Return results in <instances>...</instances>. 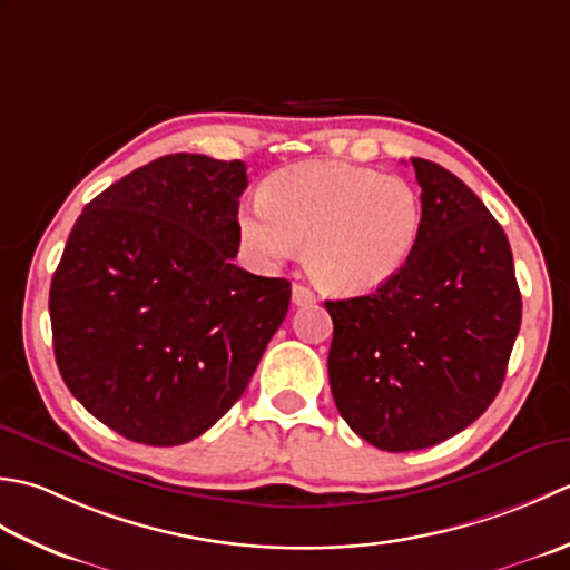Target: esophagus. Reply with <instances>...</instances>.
Wrapping results in <instances>:
<instances>
[{
	"instance_id": "1",
	"label": "esophagus",
	"mask_w": 570,
	"mask_h": 570,
	"mask_svg": "<svg viewBox=\"0 0 570 570\" xmlns=\"http://www.w3.org/2000/svg\"><path fill=\"white\" fill-rule=\"evenodd\" d=\"M293 302L297 307L309 305V302H315V293H312V289L305 285H293Z\"/></svg>"
}]
</instances>
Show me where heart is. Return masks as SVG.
<instances>
[{"instance_id": "obj_1", "label": "heart", "mask_w": 570, "mask_h": 570, "mask_svg": "<svg viewBox=\"0 0 570 570\" xmlns=\"http://www.w3.org/2000/svg\"><path fill=\"white\" fill-rule=\"evenodd\" d=\"M423 199L409 179L312 161L277 171L263 202L238 216L253 261L275 265L305 243V265L332 295H366L396 277L417 248Z\"/></svg>"}]
</instances>
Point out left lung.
Wrapping results in <instances>:
<instances>
[{
    "label": "left lung",
    "instance_id": "left-lung-1",
    "mask_svg": "<svg viewBox=\"0 0 570 570\" xmlns=\"http://www.w3.org/2000/svg\"><path fill=\"white\" fill-rule=\"evenodd\" d=\"M423 230L409 265L362 297L327 299L330 386L379 450L443 443L490 409L521 324L504 228L468 184L413 157Z\"/></svg>",
    "mask_w": 570,
    "mask_h": 570
}]
</instances>
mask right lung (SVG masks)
Masks as SVG:
<instances>
[{"instance_id":"1","label":"right lung","mask_w":570,"mask_h":570,"mask_svg":"<svg viewBox=\"0 0 570 570\" xmlns=\"http://www.w3.org/2000/svg\"><path fill=\"white\" fill-rule=\"evenodd\" d=\"M243 161L167 155L92 199L53 273V354L115 433L181 445L226 415L289 307V283L234 265Z\"/></svg>"}]
</instances>
